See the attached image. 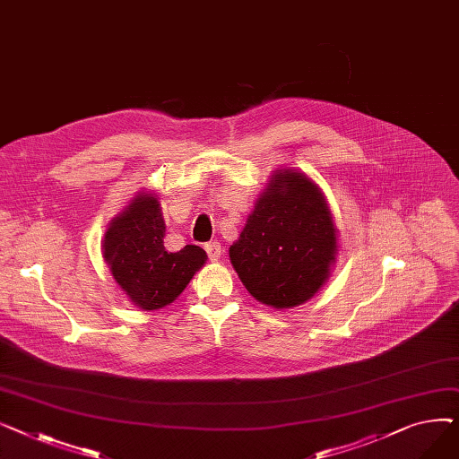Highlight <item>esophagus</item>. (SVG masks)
Instances as JSON below:
<instances>
[{
    "label": "esophagus",
    "instance_id": "obj_1",
    "mask_svg": "<svg viewBox=\"0 0 459 459\" xmlns=\"http://www.w3.org/2000/svg\"><path fill=\"white\" fill-rule=\"evenodd\" d=\"M204 251L208 253L210 260H217V258L221 256V244H220V242H208V244L204 246Z\"/></svg>",
    "mask_w": 459,
    "mask_h": 459
}]
</instances>
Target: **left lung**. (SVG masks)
I'll list each match as a JSON object with an SVG mask.
<instances>
[{"mask_svg": "<svg viewBox=\"0 0 459 459\" xmlns=\"http://www.w3.org/2000/svg\"><path fill=\"white\" fill-rule=\"evenodd\" d=\"M336 229L318 186L301 173H275L229 255L260 303L290 308L315 296L329 275Z\"/></svg>", "mask_w": 459, "mask_h": 459, "instance_id": "obj_1", "label": "left lung"}]
</instances>
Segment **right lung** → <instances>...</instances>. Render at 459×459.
<instances>
[{"instance_id":"1","label":"right lung","mask_w":459,"mask_h":459,"mask_svg":"<svg viewBox=\"0 0 459 459\" xmlns=\"http://www.w3.org/2000/svg\"><path fill=\"white\" fill-rule=\"evenodd\" d=\"M163 236L161 210L152 195H139L104 236V258L113 279L144 310L175 301L206 260L199 246L169 253Z\"/></svg>"}]
</instances>
